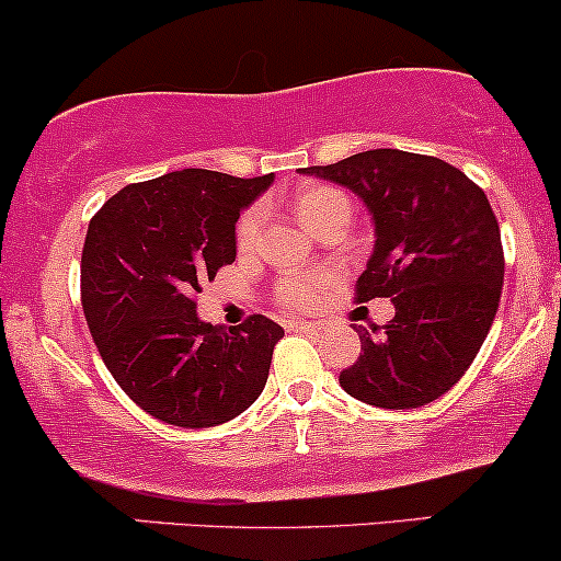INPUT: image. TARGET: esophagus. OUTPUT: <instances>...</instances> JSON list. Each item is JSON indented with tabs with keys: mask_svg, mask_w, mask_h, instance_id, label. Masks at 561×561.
<instances>
[{
	"mask_svg": "<svg viewBox=\"0 0 561 561\" xmlns=\"http://www.w3.org/2000/svg\"><path fill=\"white\" fill-rule=\"evenodd\" d=\"M294 329H297V331H310V333H314V331H323V325L314 323V320H297V323H294Z\"/></svg>",
	"mask_w": 561,
	"mask_h": 561,
	"instance_id": "obj_1",
	"label": "esophagus"
}]
</instances>
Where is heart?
Masks as SVG:
<instances>
[{
  "mask_svg": "<svg viewBox=\"0 0 561 561\" xmlns=\"http://www.w3.org/2000/svg\"><path fill=\"white\" fill-rule=\"evenodd\" d=\"M342 204H350L347 196L339 191H333V187H325V185L301 187V191L297 193V198H294L297 217L305 222V228H310V230L325 217V214ZM260 222H262L260 209H251L243 214L241 222H238V243H241V247H249V243L254 241L256 232H260ZM329 283H331L329 275L314 273V270L291 273L278 283V299L283 301V305L305 310V307H312L314 301L329 291Z\"/></svg>",
  "mask_w": 561,
  "mask_h": 561,
  "instance_id": "b5f03b06",
  "label": "heart"
}]
</instances>
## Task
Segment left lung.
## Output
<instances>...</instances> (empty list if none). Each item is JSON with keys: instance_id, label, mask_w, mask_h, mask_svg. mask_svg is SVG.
Returning a JSON list of instances; mask_svg holds the SVG:
<instances>
[{"instance_id": "1", "label": "left lung", "mask_w": 561, "mask_h": 561, "mask_svg": "<svg viewBox=\"0 0 561 561\" xmlns=\"http://www.w3.org/2000/svg\"><path fill=\"white\" fill-rule=\"evenodd\" d=\"M299 172L363 201L376 241L357 301L389 297L394 305L383 329H357L360 357L339 376L344 392L392 411L443 398L499 312L503 249L488 196L443 159L394 148Z\"/></svg>"}]
</instances>
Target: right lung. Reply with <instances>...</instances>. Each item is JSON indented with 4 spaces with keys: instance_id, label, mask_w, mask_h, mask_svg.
Returning a JSON list of instances; mask_svg holds the SVG:
<instances>
[{
    "instance_id": "add662e5",
    "label": "right lung",
    "mask_w": 561,
    "mask_h": 561,
    "mask_svg": "<svg viewBox=\"0 0 561 561\" xmlns=\"http://www.w3.org/2000/svg\"><path fill=\"white\" fill-rule=\"evenodd\" d=\"M275 174L182 169L118 191L81 251V307L113 379L150 416L204 430L241 416L267 383L283 329L196 314L201 283L236 262V222Z\"/></svg>"
}]
</instances>
